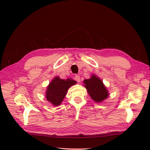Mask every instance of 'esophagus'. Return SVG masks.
I'll return each mask as SVG.
<instances>
[{"label": "esophagus", "instance_id": "1", "mask_svg": "<svg viewBox=\"0 0 150 150\" xmlns=\"http://www.w3.org/2000/svg\"><path fill=\"white\" fill-rule=\"evenodd\" d=\"M74 79L75 80L77 81V82H79L81 81V79H80V76L79 75H75V77H74Z\"/></svg>", "mask_w": 150, "mask_h": 150}]
</instances>
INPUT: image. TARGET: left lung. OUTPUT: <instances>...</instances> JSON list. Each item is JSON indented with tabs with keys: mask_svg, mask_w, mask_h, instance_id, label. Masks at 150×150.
I'll return each instance as SVG.
<instances>
[{
	"mask_svg": "<svg viewBox=\"0 0 150 150\" xmlns=\"http://www.w3.org/2000/svg\"><path fill=\"white\" fill-rule=\"evenodd\" d=\"M83 82L90 96L96 103H101L109 96L103 81L95 75H92L90 79H85Z\"/></svg>",
	"mask_w": 150,
	"mask_h": 150,
	"instance_id": "8db88e82",
	"label": "left lung"
}]
</instances>
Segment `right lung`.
Here are the masks:
<instances>
[{"label":"right lung","mask_w":150,"mask_h":150,"mask_svg":"<svg viewBox=\"0 0 150 150\" xmlns=\"http://www.w3.org/2000/svg\"><path fill=\"white\" fill-rule=\"evenodd\" d=\"M77 83L73 79H61L59 77L54 78L47 87L46 97L47 101L54 106H58L64 98L68 90L71 86Z\"/></svg>","instance_id":"1"}]
</instances>
